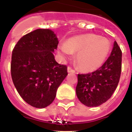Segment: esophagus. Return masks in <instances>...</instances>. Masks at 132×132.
<instances>
[{"mask_svg": "<svg viewBox=\"0 0 132 132\" xmlns=\"http://www.w3.org/2000/svg\"><path fill=\"white\" fill-rule=\"evenodd\" d=\"M67 71H68V73H75V71L72 68H71V67H68Z\"/></svg>", "mask_w": 132, "mask_h": 132, "instance_id": "1", "label": "esophagus"}]
</instances>
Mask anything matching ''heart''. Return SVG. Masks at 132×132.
Masks as SVG:
<instances>
[{
    "instance_id": "heart-1",
    "label": "heart",
    "mask_w": 132,
    "mask_h": 132,
    "mask_svg": "<svg viewBox=\"0 0 132 132\" xmlns=\"http://www.w3.org/2000/svg\"><path fill=\"white\" fill-rule=\"evenodd\" d=\"M111 50V43L104 37L87 34L76 36L59 46V52L68 58L72 53H77L76 62L79 69L85 72H92L101 67L107 59Z\"/></svg>"
}]
</instances>
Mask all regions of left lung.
<instances>
[{
	"label": "left lung",
	"mask_w": 132,
	"mask_h": 132,
	"mask_svg": "<svg viewBox=\"0 0 132 132\" xmlns=\"http://www.w3.org/2000/svg\"><path fill=\"white\" fill-rule=\"evenodd\" d=\"M121 51L114 41L110 56L94 72L78 74L76 93L79 100L88 107H96L110 98L117 87L121 71Z\"/></svg>",
	"instance_id": "1"
}]
</instances>
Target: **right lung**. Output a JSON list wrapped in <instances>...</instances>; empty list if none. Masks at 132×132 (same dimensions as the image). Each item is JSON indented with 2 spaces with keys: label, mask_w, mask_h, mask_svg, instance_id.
<instances>
[{
  "label": "right lung",
  "mask_w": 132,
  "mask_h": 132,
  "mask_svg": "<svg viewBox=\"0 0 132 132\" xmlns=\"http://www.w3.org/2000/svg\"><path fill=\"white\" fill-rule=\"evenodd\" d=\"M58 44L53 31L37 29L23 36L13 50L12 80L22 98L34 107L49 106L68 75L67 67L54 58Z\"/></svg>",
  "instance_id": "right-lung-1"
}]
</instances>
